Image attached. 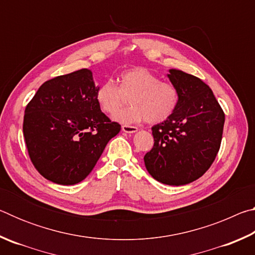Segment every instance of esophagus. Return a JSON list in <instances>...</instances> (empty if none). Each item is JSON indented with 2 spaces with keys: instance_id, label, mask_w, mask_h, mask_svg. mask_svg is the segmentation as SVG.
<instances>
[{
  "instance_id": "34e87169",
  "label": "esophagus",
  "mask_w": 255,
  "mask_h": 255,
  "mask_svg": "<svg viewBox=\"0 0 255 255\" xmlns=\"http://www.w3.org/2000/svg\"><path fill=\"white\" fill-rule=\"evenodd\" d=\"M123 130L125 132H128V133H132V132H136L138 130V128L135 126H129V125H124L122 127Z\"/></svg>"
}]
</instances>
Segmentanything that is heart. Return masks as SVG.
<instances>
[{
  "label": "heart",
  "mask_w": 255,
  "mask_h": 255,
  "mask_svg": "<svg viewBox=\"0 0 255 255\" xmlns=\"http://www.w3.org/2000/svg\"><path fill=\"white\" fill-rule=\"evenodd\" d=\"M130 97L131 107L124 110L116 119L124 124L147 122L159 124L171 118L179 106L180 93L171 82L146 67H133L120 73L118 85L108 80L99 85L96 100L100 109L109 116H116Z\"/></svg>",
  "instance_id": "1"
}]
</instances>
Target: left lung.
Wrapping results in <instances>:
<instances>
[{"instance_id": "1", "label": "left lung", "mask_w": 255, "mask_h": 255, "mask_svg": "<svg viewBox=\"0 0 255 255\" xmlns=\"http://www.w3.org/2000/svg\"><path fill=\"white\" fill-rule=\"evenodd\" d=\"M167 76L179 90V106L171 118L152 127L154 145L144 162L158 182L183 185L199 179L214 163L225 114L200 79L179 70H170Z\"/></svg>"}]
</instances>
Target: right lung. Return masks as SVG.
Returning <instances> with one entry per match:
<instances>
[{
	"mask_svg": "<svg viewBox=\"0 0 255 255\" xmlns=\"http://www.w3.org/2000/svg\"><path fill=\"white\" fill-rule=\"evenodd\" d=\"M92 72L82 68L46 81L25 107L23 137L36 170L51 182L72 185L93 170L122 126L96 100Z\"/></svg>",
	"mask_w": 255,
	"mask_h": 255,
	"instance_id": "obj_1",
	"label": "right lung"
}]
</instances>
